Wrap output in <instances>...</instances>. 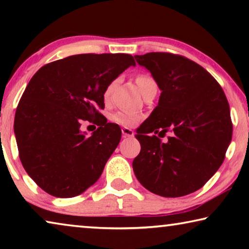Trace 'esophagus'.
I'll use <instances>...</instances> for the list:
<instances>
[{
    "instance_id": "obj_1",
    "label": "esophagus",
    "mask_w": 249,
    "mask_h": 249,
    "mask_svg": "<svg viewBox=\"0 0 249 249\" xmlns=\"http://www.w3.org/2000/svg\"><path fill=\"white\" fill-rule=\"evenodd\" d=\"M121 131H122V135H124V137H134V135H135V132L132 131L131 129L125 128V127L122 128Z\"/></svg>"
}]
</instances>
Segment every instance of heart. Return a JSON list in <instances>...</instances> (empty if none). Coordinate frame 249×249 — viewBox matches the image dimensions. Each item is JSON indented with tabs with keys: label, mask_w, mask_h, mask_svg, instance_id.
Here are the masks:
<instances>
[{
	"label": "heart",
	"mask_w": 249,
	"mask_h": 249,
	"mask_svg": "<svg viewBox=\"0 0 249 249\" xmlns=\"http://www.w3.org/2000/svg\"><path fill=\"white\" fill-rule=\"evenodd\" d=\"M117 84H118V80L114 79L107 85V87H105L104 93H103L104 100L107 101L108 98L111 97V95L113 93V89L115 88V86H117ZM136 84H137L138 89L141 90V93L142 95L146 93V90H147L149 87L153 86V85H156L154 78L146 73L138 74V76L136 77ZM111 119L112 121L115 122V124L124 125V127H131V125H135L139 120H141V117H139L138 114L131 113V112H128V111H118L112 114Z\"/></svg>",
	"instance_id": "1"
}]
</instances>
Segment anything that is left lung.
I'll list each match as a JSON object with an SVG mask.
<instances>
[{"label":"left lung","mask_w":249,"mask_h":249,"mask_svg":"<svg viewBox=\"0 0 249 249\" xmlns=\"http://www.w3.org/2000/svg\"><path fill=\"white\" fill-rule=\"evenodd\" d=\"M162 90L158 107L137 129L138 181L163 197H181L205 185L222 164L232 137L226 94L210 72L172 53L136 55ZM149 132L170 136L162 143Z\"/></svg>","instance_id":"left-lung-1"}]
</instances>
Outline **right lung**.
Here are the masks:
<instances>
[{
    "label": "right lung",
    "instance_id": "right-lung-1",
    "mask_svg": "<svg viewBox=\"0 0 249 249\" xmlns=\"http://www.w3.org/2000/svg\"><path fill=\"white\" fill-rule=\"evenodd\" d=\"M130 66V54H78L45 64L30 79L15 134L23 168L44 192L69 198L100 178L121 139L120 127L100 113L103 93ZM83 120L99 125L89 138L80 131Z\"/></svg>",
    "mask_w": 249,
    "mask_h": 249
}]
</instances>
